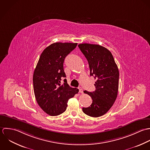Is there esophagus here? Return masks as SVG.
Returning a JSON list of instances; mask_svg holds the SVG:
<instances>
[{"label":"esophagus","mask_w":150,"mask_h":150,"mask_svg":"<svg viewBox=\"0 0 150 150\" xmlns=\"http://www.w3.org/2000/svg\"><path fill=\"white\" fill-rule=\"evenodd\" d=\"M78 89H79V93H83V90L82 88L81 87H79V88H78Z\"/></svg>","instance_id":"esophagus-1"}]
</instances>
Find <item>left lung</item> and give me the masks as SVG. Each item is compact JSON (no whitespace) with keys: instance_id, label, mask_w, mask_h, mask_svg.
<instances>
[{"instance_id":"1","label":"left lung","mask_w":150,"mask_h":150,"mask_svg":"<svg viewBox=\"0 0 150 150\" xmlns=\"http://www.w3.org/2000/svg\"><path fill=\"white\" fill-rule=\"evenodd\" d=\"M78 47L88 61L90 76L96 80L95 91H83L93 101L90 106L82 110L90 117H99L109 111L117 97L120 76L118 66L110 51L103 46L82 43Z\"/></svg>"}]
</instances>
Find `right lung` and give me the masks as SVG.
Returning a JSON list of instances; mask_svg holds the SVG:
<instances>
[{"label": "right lung", "instance_id": "obj_1", "mask_svg": "<svg viewBox=\"0 0 150 150\" xmlns=\"http://www.w3.org/2000/svg\"><path fill=\"white\" fill-rule=\"evenodd\" d=\"M78 43L57 42L47 47L42 53L33 75L35 96L39 107L48 115L56 116L67 109L69 98L79 90L70 87L64 79V61Z\"/></svg>", "mask_w": 150, "mask_h": 150}]
</instances>
